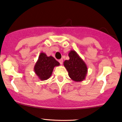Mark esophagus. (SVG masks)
<instances>
[{
	"instance_id": "esophagus-1",
	"label": "esophagus",
	"mask_w": 122,
	"mask_h": 122,
	"mask_svg": "<svg viewBox=\"0 0 122 122\" xmlns=\"http://www.w3.org/2000/svg\"><path fill=\"white\" fill-rule=\"evenodd\" d=\"M59 62H60V64H62V62H63V60L62 59H60V60H59Z\"/></svg>"
}]
</instances>
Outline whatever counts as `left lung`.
Masks as SVG:
<instances>
[{
	"label": "left lung",
	"mask_w": 122,
	"mask_h": 122,
	"mask_svg": "<svg viewBox=\"0 0 122 122\" xmlns=\"http://www.w3.org/2000/svg\"><path fill=\"white\" fill-rule=\"evenodd\" d=\"M69 59L65 60L64 65L68 72L69 77L75 81H81L85 79L87 73V66L75 50H71L68 54Z\"/></svg>",
	"instance_id": "8db88e82"
}]
</instances>
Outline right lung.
I'll list each match as a JSON object with an SVG mask.
<instances>
[{"mask_svg":"<svg viewBox=\"0 0 122 122\" xmlns=\"http://www.w3.org/2000/svg\"><path fill=\"white\" fill-rule=\"evenodd\" d=\"M60 63L52 56H49L41 52L34 66V71L41 81H46L51 76L55 66H58Z\"/></svg>","mask_w":122,"mask_h":122,"instance_id":"add662e5","label":"right lung"}]
</instances>
